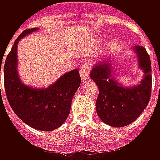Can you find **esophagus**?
Masks as SVG:
<instances>
[{
    "label": "esophagus",
    "mask_w": 160,
    "mask_h": 160,
    "mask_svg": "<svg viewBox=\"0 0 160 160\" xmlns=\"http://www.w3.org/2000/svg\"><path fill=\"white\" fill-rule=\"evenodd\" d=\"M80 77L82 80H86L89 76V73H90V68L87 65H82L80 67Z\"/></svg>",
    "instance_id": "esophagus-1"
}]
</instances>
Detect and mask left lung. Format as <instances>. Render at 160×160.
<instances>
[{
    "label": "left lung",
    "mask_w": 160,
    "mask_h": 160,
    "mask_svg": "<svg viewBox=\"0 0 160 160\" xmlns=\"http://www.w3.org/2000/svg\"><path fill=\"white\" fill-rule=\"evenodd\" d=\"M139 57L140 67L145 76L138 87L123 88L114 78H111V66L101 62L94 67L91 79L99 89L96 101L98 117L104 123L112 127L127 126L142 113L150 100L152 93V66L148 53L143 46L134 47Z\"/></svg>",
    "instance_id": "8db88e82"
}]
</instances>
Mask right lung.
<instances>
[{"mask_svg":"<svg viewBox=\"0 0 160 160\" xmlns=\"http://www.w3.org/2000/svg\"><path fill=\"white\" fill-rule=\"evenodd\" d=\"M36 30H25L14 41L3 68L4 87L9 104L18 118L38 130L51 131L68 117L72 98L81 79L79 70L74 69L45 89H35L21 83L17 73V45L20 38Z\"/></svg>","mask_w":160,"mask_h":160,"instance_id":"1","label":"right lung"}]
</instances>
